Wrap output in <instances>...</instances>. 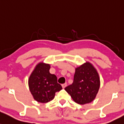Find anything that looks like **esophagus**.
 <instances>
[{
    "label": "esophagus",
    "mask_w": 124,
    "mask_h": 124,
    "mask_svg": "<svg viewBox=\"0 0 124 124\" xmlns=\"http://www.w3.org/2000/svg\"><path fill=\"white\" fill-rule=\"evenodd\" d=\"M66 85H67V84H66V83H64V84H62V88H65L66 86Z\"/></svg>",
    "instance_id": "34e87169"
}]
</instances>
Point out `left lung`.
<instances>
[{
    "mask_svg": "<svg viewBox=\"0 0 124 124\" xmlns=\"http://www.w3.org/2000/svg\"><path fill=\"white\" fill-rule=\"evenodd\" d=\"M100 78L92 63L86 62L75 69L74 81L65 90L75 102L80 105L93 101L100 88Z\"/></svg>",
    "mask_w": 124,
    "mask_h": 124,
    "instance_id": "obj_1",
    "label": "left lung"
}]
</instances>
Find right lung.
Instances as JSON below:
<instances>
[{
	"instance_id": "right-lung-1",
	"label": "right lung",
	"mask_w": 124,
	"mask_h": 124,
	"mask_svg": "<svg viewBox=\"0 0 124 124\" xmlns=\"http://www.w3.org/2000/svg\"><path fill=\"white\" fill-rule=\"evenodd\" d=\"M49 64L40 62L35 67L28 79V86L34 99L40 103H47L54 99L56 92L62 89L57 77L50 74Z\"/></svg>"
}]
</instances>
